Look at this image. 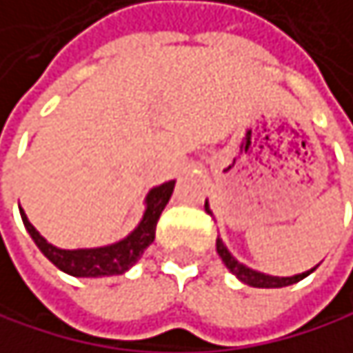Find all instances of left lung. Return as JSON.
Listing matches in <instances>:
<instances>
[{
  "label": "left lung",
  "mask_w": 353,
  "mask_h": 353,
  "mask_svg": "<svg viewBox=\"0 0 353 353\" xmlns=\"http://www.w3.org/2000/svg\"><path fill=\"white\" fill-rule=\"evenodd\" d=\"M205 211L211 215L209 203H205ZM217 252H219L221 261L225 263V267H228L240 281H244L246 285H252V288H285V285H294V283L302 281L304 277H308V275L319 267V265H316L314 269H310V271H306V273H300V275H294V277H271V275L252 271V269H248L246 265L238 263V261L230 254V250L225 248V244H223L221 240H217Z\"/></svg>",
  "instance_id": "8db88e82"
}]
</instances>
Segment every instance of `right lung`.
<instances>
[{"instance_id": "1", "label": "right lung", "mask_w": 353, "mask_h": 353, "mask_svg": "<svg viewBox=\"0 0 353 353\" xmlns=\"http://www.w3.org/2000/svg\"><path fill=\"white\" fill-rule=\"evenodd\" d=\"M175 182H165L157 188H152L146 196V211L140 221V225L121 242H115L111 246L101 248H80V250H61L49 244L28 221L24 211L20 209L22 221L39 250L63 273L72 277H105V275H121L125 273L140 256L142 252L152 244L157 221L165 209V205L171 199Z\"/></svg>"}]
</instances>
